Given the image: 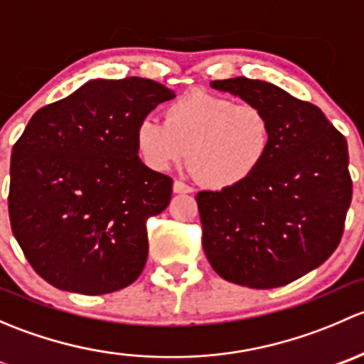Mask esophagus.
I'll return each mask as SVG.
<instances>
[{
	"label": "esophagus",
	"mask_w": 364,
	"mask_h": 364,
	"mask_svg": "<svg viewBox=\"0 0 364 364\" xmlns=\"http://www.w3.org/2000/svg\"><path fill=\"white\" fill-rule=\"evenodd\" d=\"M172 190H174V193H192V188L188 185H185L183 181H174Z\"/></svg>",
	"instance_id": "34e87169"
}]
</instances>
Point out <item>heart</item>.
<instances>
[{
    "label": "heart",
    "instance_id": "1",
    "mask_svg": "<svg viewBox=\"0 0 364 364\" xmlns=\"http://www.w3.org/2000/svg\"><path fill=\"white\" fill-rule=\"evenodd\" d=\"M165 121L142 117L135 148L148 168L165 172L188 155L193 174L213 190L245 185L273 146V124L262 107L192 91L165 107Z\"/></svg>",
    "mask_w": 364,
    "mask_h": 364
}]
</instances>
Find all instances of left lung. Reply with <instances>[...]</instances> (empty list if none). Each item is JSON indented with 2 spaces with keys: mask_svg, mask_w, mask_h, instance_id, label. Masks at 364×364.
I'll list each match as a JSON object with an SVG mask.
<instances>
[{
  "mask_svg": "<svg viewBox=\"0 0 364 364\" xmlns=\"http://www.w3.org/2000/svg\"><path fill=\"white\" fill-rule=\"evenodd\" d=\"M211 87L262 107L273 146L245 185L197 193L205 257L223 280L282 287L338 247L352 200L347 141L317 105L274 84L234 77Z\"/></svg>",
  "mask_w": 364,
  "mask_h": 364,
  "instance_id": "8db88e82",
  "label": "left lung"
}]
</instances>
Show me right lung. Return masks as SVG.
<instances>
[{
  "instance_id": "1",
  "label": "right lung",
  "mask_w": 364,
  "mask_h": 364,
  "mask_svg": "<svg viewBox=\"0 0 364 364\" xmlns=\"http://www.w3.org/2000/svg\"><path fill=\"white\" fill-rule=\"evenodd\" d=\"M174 91L155 80L95 79L38 109L14 144L9 215L33 269L56 289L128 287L148 259L146 220L172 179L142 164L135 128Z\"/></svg>"
}]
</instances>
